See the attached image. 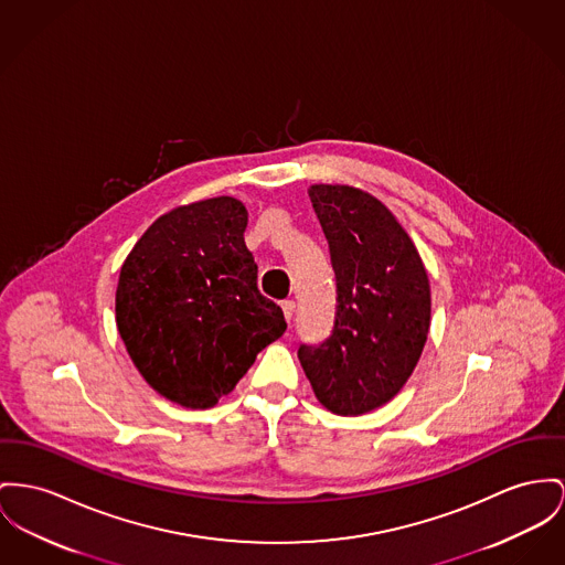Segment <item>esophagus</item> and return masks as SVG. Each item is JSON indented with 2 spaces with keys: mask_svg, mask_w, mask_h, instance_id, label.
Listing matches in <instances>:
<instances>
[{
  "mask_svg": "<svg viewBox=\"0 0 565 565\" xmlns=\"http://www.w3.org/2000/svg\"><path fill=\"white\" fill-rule=\"evenodd\" d=\"M282 312H285V319H287V321H291V319H294V312H296V301H282Z\"/></svg>",
  "mask_w": 565,
  "mask_h": 565,
  "instance_id": "obj_1",
  "label": "esophagus"
}]
</instances>
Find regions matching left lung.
<instances>
[{"label":"left lung","mask_w":565,"mask_h":565,"mask_svg":"<svg viewBox=\"0 0 565 565\" xmlns=\"http://www.w3.org/2000/svg\"><path fill=\"white\" fill-rule=\"evenodd\" d=\"M312 210L337 274V321L319 347L301 344V369L332 414L390 403L414 373L430 330V282L409 233L366 190L312 184Z\"/></svg>","instance_id":"1"}]
</instances>
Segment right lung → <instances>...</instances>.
Instances as JSON below:
<instances>
[{
  "label": "right lung",
  "instance_id": "right-lung-1",
  "mask_svg": "<svg viewBox=\"0 0 565 565\" xmlns=\"http://www.w3.org/2000/svg\"><path fill=\"white\" fill-rule=\"evenodd\" d=\"M246 225L235 196L173 207L119 269L115 323L126 351L150 387L186 409L214 407L287 330L280 306L257 289Z\"/></svg>",
  "mask_w": 565,
  "mask_h": 565
}]
</instances>
